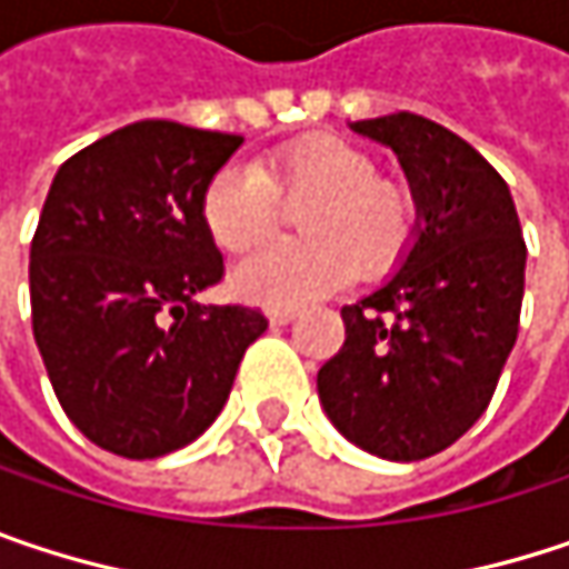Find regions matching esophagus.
Instances as JSON below:
<instances>
[{
  "label": "esophagus",
  "instance_id": "1",
  "mask_svg": "<svg viewBox=\"0 0 569 569\" xmlns=\"http://www.w3.org/2000/svg\"><path fill=\"white\" fill-rule=\"evenodd\" d=\"M267 316H270V322H273V326H286V322H292V319H296V309H270Z\"/></svg>",
  "mask_w": 569,
  "mask_h": 569
}]
</instances>
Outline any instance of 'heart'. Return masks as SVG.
<instances>
[{"label":"heart","instance_id":"b5f03b06","mask_svg":"<svg viewBox=\"0 0 569 569\" xmlns=\"http://www.w3.org/2000/svg\"><path fill=\"white\" fill-rule=\"evenodd\" d=\"M296 211L302 240L270 243L233 267L237 296L292 309L351 277L378 280L413 243V201L397 181L378 179V162L332 136L296 139L257 166H228L201 191V224L228 250L247 253L263 243L280 204Z\"/></svg>","mask_w":569,"mask_h":569}]
</instances>
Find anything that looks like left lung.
Wrapping results in <instances>:
<instances>
[{
    "mask_svg": "<svg viewBox=\"0 0 569 569\" xmlns=\"http://www.w3.org/2000/svg\"><path fill=\"white\" fill-rule=\"evenodd\" d=\"M351 130L397 152L420 224L388 283L341 309L319 400L355 446L417 462L486 413L518 338L528 247L505 179L456 132L417 113Z\"/></svg>",
    "mask_w": 569,
    "mask_h": 569,
    "instance_id": "obj_1",
    "label": "left lung"
}]
</instances>
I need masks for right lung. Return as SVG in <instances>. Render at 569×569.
Segmentation results:
<instances>
[{"mask_svg":"<svg viewBox=\"0 0 569 569\" xmlns=\"http://www.w3.org/2000/svg\"><path fill=\"white\" fill-rule=\"evenodd\" d=\"M240 142L139 120L51 181L31 237V332L64 413L100 449L156 459L201 437L267 332L260 309L194 302L224 277L201 191Z\"/></svg>","mask_w":569,"mask_h":569,"instance_id":"1","label":"right lung"}]
</instances>
